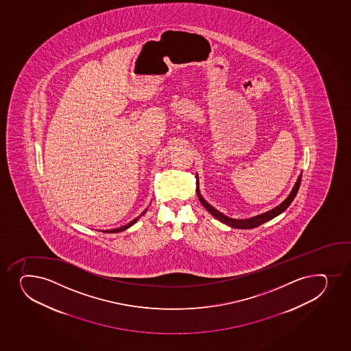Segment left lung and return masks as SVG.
Masks as SVG:
<instances>
[{
    "label": "left lung",
    "mask_w": 351,
    "mask_h": 351,
    "mask_svg": "<svg viewBox=\"0 0 351 351\" xmlns=\"http://www.w3.org/2000/svg\"><path fill=\"white\" fill-rule=\"evenodd\" d=\"M300 182H302V173L299 175L298 180L295 182L292 191L290 195L287 197V199L284 200L283 203L279 204L278 206H276L275 208H272L270 211L262 213V215H255L253 218L249 219H232L228 218L226 215H223L221 212H219L218 210H215L213 206H211L210 204L204 199L203 197L200 196L199 186H198V181H197V195L199 198L200 203L203 204L204 208H206L210 213H211L215 219H218L219 221L225 223L227 226L233 227V228H240V230H250V228H255V227L260 226L262 223H267L269 220L275 218L277 215H280L282 212L285 211L290 204L293 202L294 197L297 196L298 193L299 186H300Z\"/></svg>",
    "instance_id": "8db88e82"
}]
</instances>
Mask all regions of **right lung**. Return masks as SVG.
I'll use <instances>...</instances> for the list:
<instances>
[{"label": "right lung", "mask_w": 351, "mask_h": 351, "mask_svg": "<svg viewBox=\"0 0 351 351\" xmlns=\"http://www.w3.org/2000/svg\"><path fill=\"white\" fill-rule=\"evenodd\" d=\"M146 211H147V210H145V211H143V213H141V215L138 217V218L133 219L131 223H128V225H125V226L119 227V228H114V230H102V232H106V233H119V232H123V230H128V228H130V227L132 226V225H134V223L138 221V219H139L141 215H145Z\"/></svg>", "instance_id": "obj_1"}]
</instances>
